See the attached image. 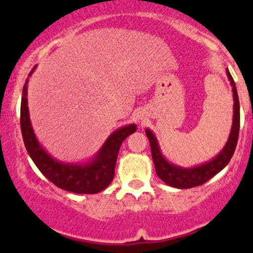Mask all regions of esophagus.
<instances>
[{"label":"esophagus","instance_id":"34e87169","mask_svg":"<svg viewBox=\"0 0 253 253\" xmlns=\"http://www.w3.org/2000/svg\"><path fill=\"white\" fill-rule=\"evenodd\" d=\"M139 121H141V124H142L143 121H144V120H143V117H139Z\"/></svg>","mask_w":253,"mask_h":253}]
</instances>
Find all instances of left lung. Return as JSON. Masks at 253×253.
Wrapping results in <instances>:
<instances>
[{
    "instance_id": "1",
    "label": "left lung",
    "mask_w": 253,
    "mask_h": 253,
    "mask_svg": "<svg viewBox=\"0 0 253 253\" xmlns=\"http://www.w3.org/2000/svg\"><path fill=\"white\" fill-rule=\"evenodd\" d=\"M226 76L230 81V85L233 86V98H234V117L233 125H231L230 134L226 141L223 149L218 153L214 158H211L209 162L203 164L196 165L191 168L178 167V165L170 163L163 154L160 149L159 142L157 137L150 131L149 128H145V134L150 143V150H152V158L154 162L155 171L159 176L160 180L164 181L167 185L175 188H192L195 186L203 185L208 180H211L214 175L220 172L230 162L237 144L240 129V104L237 90L235 86V82L231 77L229 70H226Z\"/></svg>"
}]
</instances>
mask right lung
<instances>
[{"instance_id":"add662e5","label":"right lung","mask_w":253,"mask_h":253,"mask_svg":"<svg viewBox=\"0 0 253 253\" xmlns=\"http://www.w3.org/2000/svg\"><path fill=\"white\" fill-rule=\"evenodd\" d=\"M35 68L37 66L30 71L29 77L33 75ZM28 83L29 78L25 81L23 86L22 104H20V128H22L23 141L28 154L30 155L38 169L53 185L68 192L91 195L105 190L114 178L115 165H116L120 147L129 134L136 132V125H126L115 129L106 138L100 149L86 162H60L48 154L35 136L30 121L29 108H28Z\"/></svg>"}]
</instances>
